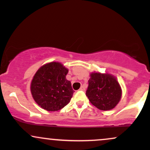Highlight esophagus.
<instances>
[{"mask_svg": "<svg viewBox=\"0 0 150 150\" xmlns=\"http://www.w3.org/2000/svg\"><path fill=\"white\" fill-rule=\"evenodd\" d=\"M80 90H81V91H84V92H85V87H81L80 89Z\"/></svg>", "mask_w": 150, "mask_h": 150, "instance_id": "obj_1", "label": "esophagus"}]
</instances>
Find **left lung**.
<instances>
[{"label":"left lung","mask_w":150,"mask_h":150,"mask_svg":"<svg viewBox=\"0 0 150 150\" xmlns=\"http://www.w3.org/2000/svg\"><path fill=\"white\" fill-rule=\"evenodd\" d=\"M88 81L86 95L94 106L102 110L112 109L121 98V89L116 79L108 74L93 73Z\"/></svg>","instance_id":"left-lung-1"}]
</instances>
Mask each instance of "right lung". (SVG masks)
<instances>
[{
	"label": "right lung",
	"instance_id": "obj_1",
	"mask_svg": "<svg viewBox=\"0 0 150 150\" xmlns=\"http://www.w3.org/2000/svg\"><path fill=\"white\" fill-rule=\"evenodd\" d=\"M68 70L52 62L41 67L31 83V92L39 106L49 111L63 108L70 102L74 90L66 80Z\"/></svg>",
	"mask_w": 150,
	"mask_h": 150
}]
</instances>
